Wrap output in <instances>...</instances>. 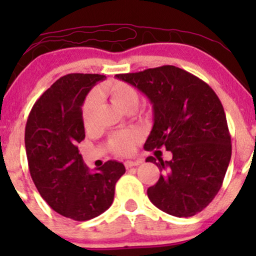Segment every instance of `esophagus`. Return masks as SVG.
Returning a JSON list of instances; mask_svg holds the SVG:
<instances>
[{
    "instance_id": "esophagus-1",
    "label": "esophagus",
    "mask_w": 256,
    "mask_h": 256,
    "mask_svg": "<svg viewBox=\"0 0 256 256\" xmlns=\"http://www.w3.org/2000/svg\"><path fill=\"white\" fill-rule=\"evenodd\" d=\"M140 164V161H125V167L126 168H131V167L138 166Z\"/></svg>"
}]
</instances>
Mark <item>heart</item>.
<instances>
[{"mask_svg": "<svg viewBox=\"0 0 256 256\" xmlns=\"http://www.w3.org/2000/svg\"><path fill=\"white\" fill-rule=\"evenodd\" d=\"M100 98H110L112 104L124 113L134 112L140 104V94L134 86L122 82H110L85 100L82 108V120L88 130L94 126ZM140 140V134L137 131H124L113 134L110 138V146L116 154L130 155Z\"/></svg>", "mask_w": 256, "mask_h": 256, "instance_id": "b5f03b06", "label": "heart"}]
</instances>
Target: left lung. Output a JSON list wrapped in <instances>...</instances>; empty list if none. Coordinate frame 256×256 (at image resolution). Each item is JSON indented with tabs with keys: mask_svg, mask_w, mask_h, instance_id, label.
<instances>
[{
	"mask_svg": "<svg viewBox=\"0 0 256 256\" xmlns=\"http://www.w3.org/2000/svg\"><path fill=\"white\" fill-rule=\"evenodd\" d=\"M152 106L154 125L146 150L165 146L170 161L148 156L162 174L148 188L158 210L178 218L201 212L222 188L231 158V137L222 102L212 88L176 66L116 74Z\"/></svg>",
	"mask_w": 256,
	"mask_h": 256,
	"instance_id": "left-lung-1",
	"label": "left lung"
}]
</instances>
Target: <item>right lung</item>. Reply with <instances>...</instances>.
Listing matches in <instances>:
<instances>
[{"label": "right lung", "mask_w": 256, "mask_h": 256, "mask_svg": "<svg viewBox=\"0 0 256 256\" xmlns=\"http://www.w3.org/2000/svg\"><path fill=\"white\" fill-rule=\"evenodd\" d=\"M101 74L71 73L58 79L37 100L25 128L28 170L38 192L66 218L85 222L113 204L116 184L125 173L118 161L91 172L79 154L85 138L82 106Z\"/></svg>", "instance_id": "1"}]
</instances>
